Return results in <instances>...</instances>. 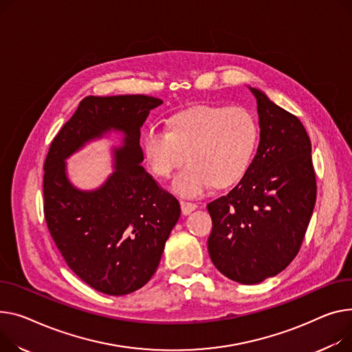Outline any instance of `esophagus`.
Listing matches in <instances>:
<instances>
[{
	"mask_svg": "<svg viewBox=\"0 0 352 352\" xmlns=\"http://www.w3.org/2000/svg\"><path fill=\"white\" fill-rule=\"evenodd\" d=\"M179 205H181V210H182L184 215H190L192 210L197 209V204L188 202V201H181Z\"/></svg>",
	"mask_w": 352,
	"mask_h": 352,
	"instance_id": "34e87169",
	"label": "esophagus"
}]
</instances>
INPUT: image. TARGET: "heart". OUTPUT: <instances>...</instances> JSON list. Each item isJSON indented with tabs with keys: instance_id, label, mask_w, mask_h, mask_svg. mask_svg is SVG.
I'll use <instances>...</instances> for the list:
<instances>
[{
	"instance_id": "obj_1",
	"label": "heart",
	"mask_w": 352,
	"mask_h": 352,
	"mask_svg": "<svg viewBox=\"0 0 352 352\" xmlns=\"http://www.w3.org/2000/svg\"><path fill=\"white\" fill-rule=\"evenodd\" d=\"M259 144V126L245 107L201 106L170 117L167 129L151 127L143 143L153 174L173 179L171 188L185 198L202 195L210 185L226 188L249 171Z\"/></svg>"
}]
</instances>
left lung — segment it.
Wrapping results in <instances>:
<instances>
[{
  "label": "left lung",
  "instance_id": "obj_1",
  "mask_svg": "<svg viewBox=\"0 0 352 352\" xmlns=\"http://www.w3.org/2000/svg\"><path fill=\"white\" fill-rule=\"evenodd\" d=\"M261 142L246 175L209 202L208 252L215 267L242 285L262 283L285 270L300 250L316 204L309 134L296 116L250 87Z\"/></svg>",
  "mask_w": 352,
  "mask_h": 352
}]
</instances>
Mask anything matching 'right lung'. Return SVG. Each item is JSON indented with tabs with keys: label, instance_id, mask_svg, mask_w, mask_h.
Here are the masks:
<instances>
[{
	"label": "right lung",
	"instance_id": "obj_1",
	"mask_svg": "<svg viewBox=\"0 0 352 352\" xmlns=\"http://www.w3.org/2000/svg\"><path fill=\"white\" fill-rule=\"evenodd\" d=\"M161 99L144 95L85 98L54 138L45 160L43 210L66 265L86 285L109 296L142 289L155 273L164 246L179 219V202L144 170L142 126ZM110 132L113 173L95 190L67 177L65 160Z\"/></svg>",
	"mask_w": 352,
	"mask_h": 352
}]
</instances>
